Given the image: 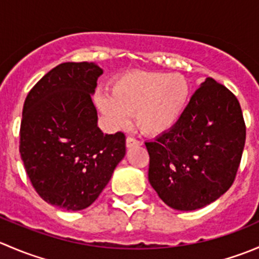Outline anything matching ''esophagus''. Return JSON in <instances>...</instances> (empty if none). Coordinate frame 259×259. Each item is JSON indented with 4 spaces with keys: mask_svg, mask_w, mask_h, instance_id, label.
<instances>
[{
    "mask_svg": "<svg viewBox=\"0 0 259 259\" xmlns=\"http://www.w3.org/2000/svg\"><path fill=\"white\" fill-rule=\"evenodd\" d=\"M142 145L139 140L134 139V138H126V148H134V146Z\"/></svg>",
    "mask_w": 259,
    "mask_h": 259,
    "instance_id": "1",
    "label": "esophagus"
}]
</instances>
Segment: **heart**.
I'll return each mask as SVG.
<instances>
[{
    "label": "heart",
    "instance_id": "b5f03b06",
    "mask_svg": "<svg viewBox=\"0 0 259 259\" xmlns=\"http://www.w3.org/2000/svg\"><path fill=\"white\" fill-rule=\"evenodd\" d=\"M189 98V83L178 74L132 71L115 80L109 94L95 103L109 126L119 129L133 115L138 129L156 137L170 130L182 116Z\"/></svg>",
    "mask_w": 259,
    "mask_h": 259
}]
</instances>
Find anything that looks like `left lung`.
<instances>
[{
	"mask_svg": "<svg viewBox=\"0 0 259 259\" xmlns=\"http://www.w3.org/2000/svg\"><path fill=\"white\" fill-rule=\"evenodd\" d=\"M244 143L238 100L226 86L207 77L177 124L145 142L149 183L173 209H200L233 184Z\"/></svg>",
	"mask_w": 259,
	"mask_h": 259,
	"instance_id": "8db88e82",
	"label": "left lung"
}]
</instances>
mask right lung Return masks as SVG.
Wrapping results in <instances>:
<instances>
[{
  "mask_svg": "<svg viewBox=\"0 0 259 259\" xmlns=\"http://www.w3.org/2000/svg\"><path fill=\"white\" fill-rule=\"evenodd\" d=\"M103 72L95 62L60 64L23 104L21 159L36 192L54 207L93 204L125 156V135L98 126L91 95Z\"/></svg>",
  "mask_w": 259,
  "mask_h": 259,
  "instance_id": "right-lung-1",
  "label": "right lung"
}]
</instances>
